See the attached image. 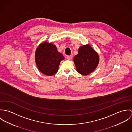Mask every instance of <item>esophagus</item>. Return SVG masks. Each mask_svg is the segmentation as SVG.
Listing matches in <instances>:
<instances>
[{
	"mask_svg": "<svg viewBox=\"0 0 132 132\" xmlns=\"http://www.w3.org/2000/svg\"><path fill=\"white\" fill-rule=\"evenodd\" d=\"M72 57H73V55H70V56H67V58L68 59H69V60H70V59H72Z\"/></svg>",
	"mask_w": 132,
	"mask_h": 132,
	"instance_id": "esophagus-1",
	"label": "esophagus"
}]
</instances>
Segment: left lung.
<instances>
[{
	"mask_svg": "<svg viewBox=\"0 0 132 132\" xmlns=\"http://www.w3.org/2000/svg\"><path fill=\"white\" fill-rule=\"evenodd\" d=\"M77 72L81 75H87L91 73L96 68L99 57L89 45L80 47L78 54L74 58Z\"/></svg>",
	"mask_w": 132,
	"mask_h": 132,
	"instance_id": "left-lung-1",
	"label": "left lung"
}]
</instances>
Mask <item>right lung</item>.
<instances>
[{"label":"right lung","mask_w":132,"mask_h":132,"mask_svg":"<svg viewBox=\"0 0 132 132\" xmlns=\"http://www.w3.org/2000/svg\"><path fill=\"white\" fill-rule=\"evenodd\" d=\"M63 59V55L58 52L56 47L51 43H42L36 51L35 60L38 69L46 75H55L58 71L60 62Z\"/></svg>","instance_id":"right-lung-1"}]
</instances>
